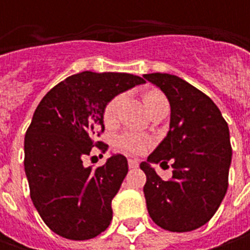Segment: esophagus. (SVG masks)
Segmentation results:
<instances>
[{
  "instance_id": "esophagus-1",
  "label": "esophagus",
  "mask_w": 250,
  "mask_h": 250,
  "mask_svg": "<svg viewBox=\"0 0 250 250\" xmlns=\"http://www.w3.org/2000/svg\"><path fill=\"white\" fill-rule=\"evenodd\" d=\"M128 164H129V168H136L139 166V163H138V160H128Z\"/></svg>"
}]
</instances>
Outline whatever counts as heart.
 <instances>
[{"label":"heart","instance_id":"obj_1","mask_svg":"<svg viewBox=\"0 0 250 250\" xmlns=\"http://www.w3.org/2000/svg\"><path fill=\"white\" fill-rule=\"evenodd\" d=\"M161 97H164L161 93L159 91H150L145 96V103L149 108L150 105L154 103L156 100H159ZM121 103H122V94L120 96H115L114 99H111L108 101V104L105 105L104 108V122L105 124H114L117 118H118V112H120ZM115 147L124 153H128V154H140L143 153L145 150L147 149L151 143L150 138H147L146 135L140 133V132H135V130H125L120 133L117 138H115Z\"/></svg>","mask_w":250,"mask_h":250}]
</instances>
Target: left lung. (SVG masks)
<instances>
[{"mask_svg": "<svg viewBox=\"0 0 250 250\" xmlns=\"http://www.w3.org/2000/svg\"><path fill=\"white\" fill-rule=\"evenodd\" d=\"M171 107L169 130L143 161V187L151 220L172 232L205 226L226 196L232 149L229 129L213 100L184 79L169 73H147ZM173 163V178L164 181L149 166Z\"/></svg>", "mask_w": 250, "mask_h": 250, "instance_id": "8db88e82", "label": "left lung"}]
</instances>
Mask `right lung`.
<instances>
[{
	"label": "right lung",
	"mask_w": 250,
	"mask_h": 250,
	"mask_svg": "<svg viewBox=\"0 0 250 250\" xmlns=\"http://www.w3.org/2000/svg\"><path fill=\"white\" fill-rule=\"evenodd\" d=\"M145 79L120 72H81L48 91L24 135V172L30 197L47 227L73 241L94 238L112 220L111 202L128 172V160L112 154L96 169L83 166L91 149L104 153V108Z\"/></svg>",
	"instance_id": "right-lung-1"
}]
</instances>
